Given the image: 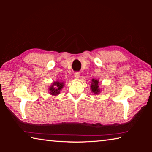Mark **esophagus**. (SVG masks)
Masks as SVG:
<instances>
[{
  "label": "esophagus",
  "mask_w": 152,
  "mask_h": 152,
  "mask_svg": "<svg viewBox=\"0 0 152 152\" xmlns=\"http://www.w3.org/2000/svg\"><path fill=\"white\" fill-rule=\"evenodd\" d=\"M80 72H76L75 73H74V76H75V78H80Z\"/></svg>",
  "instance_id": "obj_1"
}]
</instances>
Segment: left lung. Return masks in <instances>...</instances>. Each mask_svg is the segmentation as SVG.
I'll return each instance as SVG.
<instances>
[{"label":"left lung","mask_w":152,"mask_h":152,"mask_svg":"<svg viewBox=\"0 0 152 152\" xmlns=\"http://www.w3.org/2000/svg\"><path fill=\"white\" fill-rule=\"evenodd\" d=\"M99 86V81H98V80L92 79L91 82V89L92 91L93 92L94 94H98L100 90Z\"/></svg>","instance_id":"1"}]
</instances>
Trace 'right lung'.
I'll return each mask as SVG.
<instances>
[{"mask_svg": "<svg viewBox=\"0 0 152 152\" xmlns=\"http://www.w3.org/2000/svg\"><path fill=\"white\" fill-rule=\"evenodd\" d=\"M64 83L63 82H53L52 85L51 87H50V92L51 94L52 95H57L60 94V90L63 88L64 86Z\"/></svg>", "mask_w": 152, "mask_h": 152, "instance_id": "add662e5", "label": "right lung"}]
</instances>
